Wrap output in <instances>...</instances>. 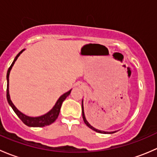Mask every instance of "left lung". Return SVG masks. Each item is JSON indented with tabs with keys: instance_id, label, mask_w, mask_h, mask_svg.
I'll list each match as a JSON object with an SVG mask.
<instances>
[{
	"instance_id": "1",
	"label": "left lung",
	"mask_w": 157,
	"mask_h": 157,
	"mask_svg": "<svg viewBox=\"0 0 157 157\" xmlns=\"http://www.w3.org/2000/svg\"><path fill=\"white\" fill-rule=\"evenodd\" d=\"M82 115H83V121H84L85 124H86L89 128H91L92 130H93V131H96V132H98V133H102V134H113V133L115 132V131H111V132H109V131H100V130H98V129H96V128H95L94 127H93V126H92L91 124L88 122V121L86 120V117H85L84 109H83V100H82Z\"/></svg>"
}]
</instances>
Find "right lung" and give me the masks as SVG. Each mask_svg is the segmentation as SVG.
<instances>
[{
	"label": "right lung",
	"mask_w": 157,
	"mask_h": 157,
	"mask_svg": "<svg viewBox=\"0 0 157 157\" xmlns=\"http://www.w3.org/2000/svg\"><path fill=\"white\" fill-rule=\"evenodd\" d=\"M25 49H23L18 55L16 56V58H14L13 61L11 64L10 67H9L8 71H7V102H8L9 105H10L11 108L13 109V110L14 111L16 114H17V116L20 118L22 121L26 125L29 126V127H44V126H47L49 125V124H52L55 120L58 118V115H59L60 110H61V105H62L63 102H64V99L69 96L70 93H71V90H69L68 92L67 93H64L62 96H61L59 97V99H58V101L56 102L55 105H54V107L49 111L48 112H47L46 114L43 115H41V116H38V117H30L28 116V115H25V114L22 113L20 111H19L18 109H17V107L13 105V103L12 102L10 99V93H9V75H10V73L11 69H12V67L13 66L14 63L15 61H17V59L18 58V57L20 56V54L24 51Z\"/></svg>",
	"instance_id": "1"
}]
</instances>
